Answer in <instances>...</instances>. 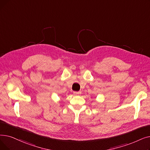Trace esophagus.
Segmentation results:
<instances>
[{
    "label": "esophagus",
    "mask_w": 150,
    "mask_h": 150,
    "mask_svg": "<svg viewBox=\"0 0 150 150\" xmlns=\"http://www.w3.org/2000/svg\"><path fill=\"white\" fill-rule=\"evenodd\" d=\"M74 94L75 95H76V96H79V95H80L81 94V93L80 92V91H78V92H76V91H74Z\"/></svg>",
    "instance_id": "1"
}]
</instances>
